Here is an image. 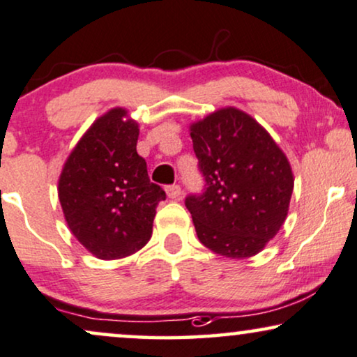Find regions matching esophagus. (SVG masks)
<instances>
[{"mask_svg":"<svg viewBox=\"0 0 357 357\" xmlns=\"http://www.w3.org/2000/svg\"><path fill=\"white\" fill-rule=\"evenodd\" d=\"M166 194H168L169 199H178L181 196V186L179 184H171V186L166 188Z\"/></svg>","mask_w":357,"mask_h":357,"instance_id":"esophagus-1","label":"esophagus"}]
</instances>
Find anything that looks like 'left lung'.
Listing matches in <instances>:
<instances>
[{
    "mask_svg": "<svg viewBox=\"0 0 357 357\" xmlns=\"http://www.w3.org/2000/svg\"><path fill=\"white\" fill-rule=\"evenodd\" d=\"M204 192L186 197L197 238L231 259L255 256L281 230L294 191L287 156L264 127L225 107L191 127Z\"/></svg>",
    "mask_w": 357,
    "mask_h": 357,
    "instance_id": "8db88e82",
    "label": "left lung"
}]
</instances>
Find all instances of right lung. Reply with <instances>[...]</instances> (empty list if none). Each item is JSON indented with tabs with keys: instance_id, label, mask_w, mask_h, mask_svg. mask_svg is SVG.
<instances>
[{
	"instance_id": "right-lung-1",
	"label": "right lung",
	"mask_w": 357,
	"mask_h": 357,
	"mask_svg": "<svg viewBox=\"0 0 357 357\" xmlns=\"http://www.w3.org/2000/svg\"><path fill=\"white\" fill-rule=\"evenodd\" d=\"M139 123L114 107L94 121L65 161L59 199L76 240L99 259L134 255L149 243L166 194L150 183L137 153Z\"/></svg>"
}]
</instances>
